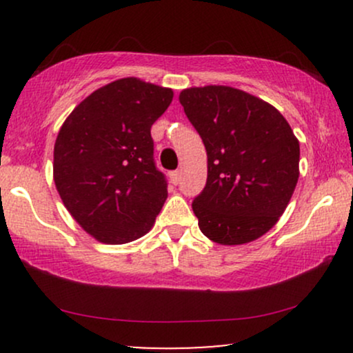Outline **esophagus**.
<instances>
[{"instance_id": "34e87169", "label": "esophagus", "mask_w": 353, "mask_h": 353, "mask_svg": "<svg viewBox=\"0 0 353 353\" xmlns=\"http://www.w3.org/2000/svg\"><path fill=\"white\" fill-rule=\"evenodd\" d=\"M169 179H171V182H172L174 185L179 184V181H181V172H179V171L169 172Z\"/></svg>"}]
</instances>
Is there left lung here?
Returning a JSON list of instances; mask_svg holds the SVG:
<instances>
[{
	"instance_id": "obj_1",
	"label": "left lung",
	"mask_w": 353,
	"mask_h": 353,
	"mask_svg": "<svg viewBox=\"0 0 353 353\" xmlns=\"http://www.w3.org/2000/svg\"><path fill=\"white\" fill-rule=\"evenodd\" d=\"M179 103L208 151V182L192 202L202 234L221 245L264 236L299 181L292 128L272 104L230 86L188 88Z\"/></svg>"
}]
</instances>
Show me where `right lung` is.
I'll list each match as a JSON object with an SVG mask.
<instances>
[{
  "label": "right lung",
  "instance_id": "add662e5",
  "mask_svg": "<svg viewBox=\"0 0 353 353\" xmlns=\"http://www.w3.org/2000/svg\"><path fill=\"white\" fill-rule=\"evenodd\" d=\"M172 96V89L137 78L117 79L81 101L61 125L56 189L72 219L103 244L143 237L168 199L151 128Z\"/></svg>",
  "mask_w": 353,
  "mask_h": 353
}]
</instances>
